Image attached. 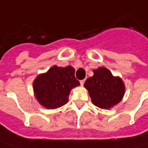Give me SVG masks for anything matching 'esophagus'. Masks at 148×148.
I'll list each match as a JSON object with an SVG mask.
<instances>
[{
  "mask_svg": "<svg viewBox=\"0 0 148 148\" xmlns=\"http://www.w3.org/2000/svg\"><path fill=\"white\" fill-rule=\"evenodd\" d=\"M85 81H86L85 79H82V80H80V85H81V86H84V84H85Z\"/></svg>",
  "mask_w": 148,
  "mask_h": 148,
  "instance_id": "esophagus-1",
  "label": "esophagus"
}]
</instances>
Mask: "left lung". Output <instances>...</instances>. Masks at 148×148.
Instances as JSON below:
<instances>
[{
	"label": "left lung",
	"mask_w": 148,
	"mask_h": 148,
	"mask_svg": "<svg viewBox=\"0 0 148 148\" xmlns=\"http://www.w3.org/2000/svg\"><path fill=\"white\" fill-rule=\"evenodd\" d=\"M93 73V76L86 80L84 86L95 106L110 109L122 101L125 86L120 77L114 76L110 70L104 67L94 69Z\"/></svg>",
	"instance_id": "obj_1"
}]
</instances>
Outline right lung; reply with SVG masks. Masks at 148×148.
<instances>
[{"label":"right lung","instance_id":"right-lung-1","mask_svg":"<svg viewBox=\"0 0 148 148\" xmlns=\"http://www.w3.org/2000/svg\"><path fill=\"white\" fill-rule=\"evenodd\" d=\"M74 72L72 66L62 68L54 65L47 72L39 74L33 82L38 102L47 109H56L65 105L71 90L80 86Z\"/></svg>","mask_w":148,"mask_h":148}]
</instances>
